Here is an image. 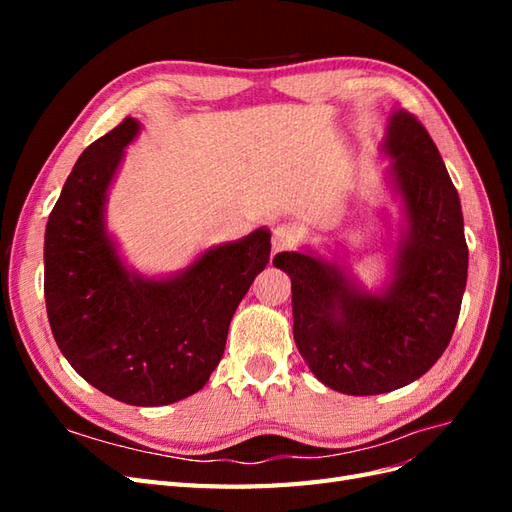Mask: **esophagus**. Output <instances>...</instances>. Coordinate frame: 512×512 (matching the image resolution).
<instances>
[{
    "label": "esophagus",
    "instance_id": "1",
    "mask_svg": "<svg viewBox=\"0 0 512 512\" xmlns=\"http://www.w3.org/2000/svg\"><path fill=\"white\" fill-rule=\"evenodd\" d=\"M299 243V232L292 226H277L273 230V256L280 254L284 250H290Z\"/></svg>",
    "mask_w": 512,
    "mask_h": 512
}]
</instances>
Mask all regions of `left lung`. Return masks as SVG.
<instances>
[{"mask_svg":"<svg viewBox=\"0 0 512 512\" xmlns=\"http://www.w3.org/2000/svg\"><path fill=\"white\" fill-rule=\"evenodd\" d=\"M384 151L406 213L389 286L371 294L312 254L273 258L292 282L294 344L322 384L346 395L389 393L429 371L451 342L468 280L459 194L429 132L397 111Z\"/></svg>","mask_w":512,"mask_h":512,"instance_id":"obj_1","label":"left lung"}]
</instances>
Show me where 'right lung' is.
Listing matches in <instances>:
<instances>
[{
    "label": "right lung",
    "instance_id": "obj_1",
    "mask_svg": "<svg viewBox=\"0 0 512 512\" xmlns=\"http://www.w3.org/2000/svg\"><path fill=\"white\" fill-rule=\"evenodd\" d=\"M138 128L126 117L74 164L46 224L44 299L76 374L123 404L166 406L203 389L218 367L232 314L269 262L271 232L215 245L166 280L130 273L104 203Z\"/></svg>",
    "mask_w": 512,
    "mask_h": 512
}]
</instances>
